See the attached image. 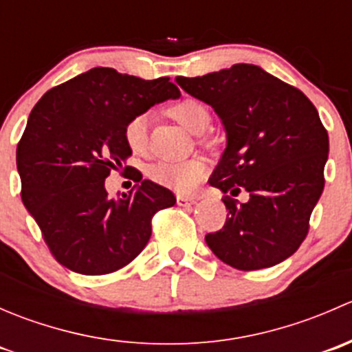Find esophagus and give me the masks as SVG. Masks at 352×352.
<instances>
[{
  "label": "esophagus",
  "instance_id": "obj_1",
  "mask_svg": "<svg viewBox=\"0 0 352 352\" xmlns=\"http://www.w3.org/2000/svg\"><path fill=\"white\" fill-rule=\"evenodd\" d=\"M177 204H179V206L196 204V197H190V196H184V194H179V196H177Z\"/></svg>",
  "mask_w": 352,
  "mask_h": 352
}]
</instances>
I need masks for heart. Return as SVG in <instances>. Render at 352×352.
<instances>
[{
	"mask_svg": "<svg viewBox=\"0 0 352 352\" xmlns=\"http://www.w3.org/2000/svg\"><path fill=\"white\" fill-rule=\"evenodd\" d=\"M170 116L179 120L187 131L194 134L204 133L211 124V110L208 104L199 98L187 97L168 109ZM148 131H150V113L141 112L131 117L124 126V141L133 153L143 155L148 150ZM150 179L160 186L175 192L187 194L194 190L208 175V163L202 158L170 162L162 160L150 166Z\"/></svg>",
	"mask_w": 352,
	"mask_h": 352,
	"instance_id": "b5f03b06",
	"label": "heart"
}]
</instances>
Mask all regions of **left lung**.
Returning a JSON list of instances; mask_svg holds the SVG:
<instances>
[{
    "mask_svg": "<svg viewBox=\"0 0 352 352\" xmlns=\"http://www.w3.org/2000/svg\"><path fill=\"white\" fill-rule=\"evenodd\" d=\"M177 83L214 109L226 150L209 184L223 197L226 221L208 233L212 254L240 271L272 267L307 239L322 196L329 134L315 105L298 88L254 65H235ZM240 190L251 199H233Z\"/></svg>",
    "mask_w": 352,
    "mask_h": 352,
    "instance_id": "1",
    "label": "left lung"
}]
</instances>
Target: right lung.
I'll list each match as a JSON object with an SVG mask.
<instances>
[{
	"label": "right lung",
	"instance_id": "right-lung-1",
	"mask_svg": "<svg viewBox=\"0 0 352 352\" xmlns=\"http://www.w3.org/2000/svg\"><path fill=\"white\" fill-rule=\"evenodd\" d=\"M179 97L166 76L143 80L94 67L35 104L16 146V168L25 208L59 264L78 274H110L146 247L151 219L175 204L173 192L143 180L129 196L110 199L105 179L131 156L127 120Z\"/></svg>",
	"mask_w": 352,
	"mask_h": 352
}]
</instances>
